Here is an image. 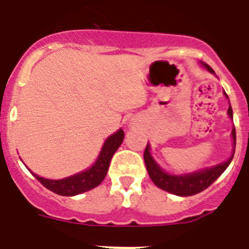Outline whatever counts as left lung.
Returning <instances> with one entry per match:
<instances>
[{
    "label": "left lung",
    "instance_id": "obj_1",
    "mask_svg": "<svg viewBox=\"0 0 249 249\" xmlns=\"http://www.w3.org/2000/svg\"><path fill=\"white\" fill-rule=\"evenodd\" d=\"M203 70H206L207 72L210 73L215 74L214 71L210 66L204 62H199ZM217 77V76H215ZM224 97L227 98L228 102H230V98H228L227 93L223 91ZM228 117L233 121V111L232 107H228ZM231 138H232V153H231L230 157L227 160L222 162V163L214 164V166L211 167H204V168L197 169V171H193V172L188 173H179V175H175V173L167 172L166 169H163L162 167L158 164L157 160L153 158L151 153V144L147 143L146 149H144V163H146L147 172H148L149 178L152 179V182L160 188V190L166 191L168 193H172V195L179 196V197H188V196L197 195V193L202 192L210 187L213 182L222 175V173L227 169V167L230 166V163L232 162L233 156H234V151H236V129L233 127L232 132H231Z\"/></svg>",
    "mask_w": 249,
    "mask_h": 249
}]
</instances>
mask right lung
Segmentation results:
<instances>
[{"mask_svg": "<svg viewBox=\"0 0 249 249\" xmlns=\"http://www.w3.org/2000/svg\"><path fill=\"white\" fill-rule=\"evenodd\" d=\"M123 138H124V132L122 128H120L117 132H114L113 135L107 137L100 153H98V157L94 160V163L89 166V168H86L85 171L76 173V175L68 176V177L61 178V179H48V178L41 177L34 172L31 173L47 190L52 191L59 196L72 197V196L85 193L89 190H93L94 187L100 186L102 183L106 175H107V171H108L109 162H111L112 157L118 149V147L122 144Z\"/></svg>", "mask_w": 249, "mask_h": 249, "instance_id": "obj_1", "label": "right lung"}]
</instances>
